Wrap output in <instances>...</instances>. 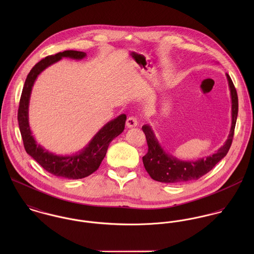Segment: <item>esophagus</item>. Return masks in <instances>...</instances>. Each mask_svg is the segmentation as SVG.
Here are the masks:
<instances>
[{"instance_id": "1", "label": "esophagus", "mask_w": 254, "mask_h": 254, "mask_svg": "<svg viewBox=\"0 0 254 254\" xmlns=\"http://www.w3.org/2000/svg\"><path fill=\"white\" fill-rule=\"evenodd\" d=\"M137 125H138V120H137V118L134 117V116H130V117H128V119L126 120V126H127L128 128H134V127H136Z\"/></svg>"}]
</instances>
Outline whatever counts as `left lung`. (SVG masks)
<instances>
[{
  "mask_svg": "<svg viewBox=\"0 0 254 254\" xmlns=\"http://www.w3.org/2000/svg\"><path fill=\"white\" fill-rule=\"evenodd\" d=\"M226 76L232 100V125L227 141L218 149L216 153L195 161L180 160L167 153L163 147H161L149 125L146 124L142 127L148 146L147 153L143 156V162L146 172L153 180L166 184H182L185 182L197 180L208 173L223 157L226 156L234 138L239 110L236 88L228 73H226Z\"/></svg>",
  "mask_w": 254,
  "mask_h": 254,
  "instance_id": "1",
  "label": "left lung"
}]
</instances>
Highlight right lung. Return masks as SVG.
<instances>
[{"label": "right lung", "mask_w": 254, "mask_h": 254, "mask_svg": "<svg viewBox=\"0 0 254 254\" xmlns=\"http://www.w3.org/2000/svg\"><path fill=\"white\" fill-rule=\"evenodd\" d=\"M86 57V53L83 52L64 51L40 61L27 75L17 112L19 130L26 152L49 173L71 180L85 178L98 170L107 154L109 144L123 132L127 118L126 115L120 114L110 120L80 151L72 155H58L37 144L29 126L28 109L32 87L40 73L63 58L80 61Z\"/></svg>", "instance_id": "right-lung-1"}]
</instances>
